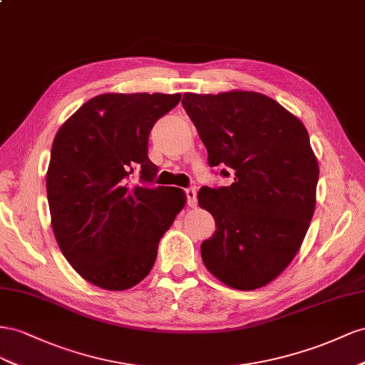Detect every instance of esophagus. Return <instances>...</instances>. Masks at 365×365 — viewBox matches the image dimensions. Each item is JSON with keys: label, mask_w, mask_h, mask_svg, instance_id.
I'll return each instance as SVG.
<instances>
[{"label": "esophagus", "mask_w": 365, "mask_h": 365, "mask_svg": "<svg viewBox=\"0 0 365 365\" xmlns=\"http://www.w3.org/2000/svg\"><path fill=\"white\" fill-rule=\"evenodd\" d=\"M186 197H188V205L191 207H195L197 206V191H195V188L186 190Z\"/></svg>", "instance_id": "1"}]
</instances>
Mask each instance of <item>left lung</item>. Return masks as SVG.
Masks as SVG:
<instances>
[{"mask_svg":"<svg viewBox=\"0 0 365 365\" xmlns=\"http://www.w3.org/2000/svg\"><path fill=\"white\" fill-rule=\"evenodd\" d=\"M182 103L210 165L234 171L231 186L199 191L217 226L202 243L203 263L229 287H263L295 258L314 217L319 168L309 133L257 91L185 93Z\"/></svg>","mask_w":365,"mask_h":365,"instance_id":"8db88e82","label":"left lung"}]
</instances>
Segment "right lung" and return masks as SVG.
Returning <instances> with one entry per match:
<instances>
[{"label":"right lung","mask_w":365,"mask_h":365,"mask_svg":"<svg viewBox=\"0 0 365 365\" xmlns=\"http://www.w3.org/2000/svg\"><path fill=\"white\" fill-rule=\"evenodd\" d=\"M180 98L106 93L56 133L46 177L51 227L62 255L91 284L118 292L139 284L183 210V190L148 185L158 173L150 131ZM136 170L140 182H132Z\"/></svg>","instance_id":"add662e5"}]
</instances>
